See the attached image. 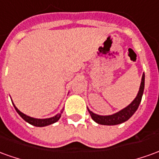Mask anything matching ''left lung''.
<instances>
[{"mask_svg":"<svg viewBox=\"0 0 159 159\" xmlns=\"http://www.w3.org/2000/svg\"><path fill=\"white\" fill-rule=\"evenodd\" d=\"M144 89H145V74L142 75L141 83H140L139 90L138 92L137 96L125 108L120 110L115 114H111V115H99V114L93 113L89 108H88V111L90 114L91 118L94 120V121L98 123V124L105 125V126H114V125L121 124L123 122L126 121L127 120H129L133 116V114L136 112L139 104L141 102Z\"/></svg>","mask_w":159,"mask_h":159,"instance_id":"obj_1","label":"left lung"}]
</instances>
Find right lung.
Returning a JSON list of instances; mask_svg holds the SVG:
<instances>
[{
	"instance_id": "obj_1",
	"label": "right lung",
	"mask_w": 159,
	"mask_h": 159,
	"mask_svg": "<svg viewBox=\"0 0 159 159\" xmlns=\"http://www.w3.org/2000/svg\"><path fill=\"white\" fill-rule=\"evenodd\" d=\"M14 104V103H13ZM14 108H15V110L17 112L18 114H20V116L24 120L27 122V123H29L31 125H33L34 126H39V127H42V126H49V125H52L53 123H55L57 122L61 117V114L63 113V111H64V108H62V110L60 111V113H58V114H57L55 116H53V117H51V118H46V119H37V118H33V117H30L28 115H26V114H23L22 112L18 109L17 107H15V105L14 104Z\"/></svg>"
}]
</instances>
